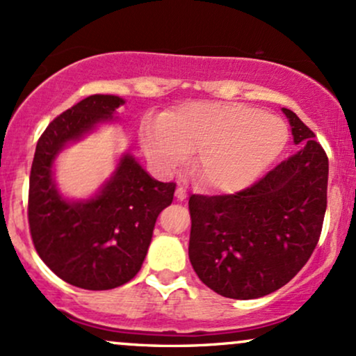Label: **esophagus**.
Masks as SVG:
<instances>
[{
    "instance_id": "esophagus-1",
    "label": "esophagus",
    "mask_w": 356,
    "mask_h": 356,
    "mask_svg": "<svg viewBox=\"0 0 356 356\" xmlns=\"http://www.w3.org/2000/svg\"><path fill=\"white\" fill-rule=\"evenodd\" d=\"M175 197H177V201H184V199L187 197V192L182 186H179L177 189H175Z\"/></svg>"
}]
</instances>
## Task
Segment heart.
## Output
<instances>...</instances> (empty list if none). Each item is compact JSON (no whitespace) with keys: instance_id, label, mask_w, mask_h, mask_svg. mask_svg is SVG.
Returning <instances> with one entry per match:
<instances>
[{"instance_id":"obj_1","label":"heart","mask_w":356,"mask_h":356,"mask_svg":"<svg viewBox=\"0 0 356 356\" xmlns=\"http://www.w3.org/2000/svg\"><path fill=\"white\" fill-rule=\"evenodd\" d=\"M140 142L150 164L170 174L192 152L206 186L234 192L257 181L288 142L280 117L231 102H189L167 117L149 118Z\"/></svg>"}]
</instances>
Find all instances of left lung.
I'll use <instances>...</instances> for the list:
<instances>
[{
  "label": "left lung",
  "instance_id": "left-lung-1",
  "mask_svg": "<svg viewBox=\"0 0 356 356\" xmlns=\"http://www.w3.org/2000/svg\"><path fill=\"white\" fill-rule=\"evenodd\" d=\"M300 150L248 189L191 195L189 259L220 296L254 300L298 275L321 234L328 157L314 134L283 108Z\"/></svg>",
  "mask_w": 356,
  "mask_h": 356
}]
</instances>
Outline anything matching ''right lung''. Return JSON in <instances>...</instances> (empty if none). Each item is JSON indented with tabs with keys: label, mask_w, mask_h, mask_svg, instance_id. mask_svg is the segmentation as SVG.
<instances>
[{
	"label": "right lung",
	"mask_w": 356,
	"mask_h": 356,
	"mask_svg": "<svg viewBox=\"0 0 356 356\" xmlns=\"http://www.w3.org/2000/svg\"><path fill=\"white\" fill-rule=\"evenodd\" d=\"M125 100L90 95L58 115L36 144L30 174L28 222L43 263L76 288L104 291L140 271L159 214L172 204L175 184L159 182L125 152L88 199H68L55 182L56 157L97 127L113 120Z\"/></svg>",
	"instance_id": "add662e5"
}]
</instances>
